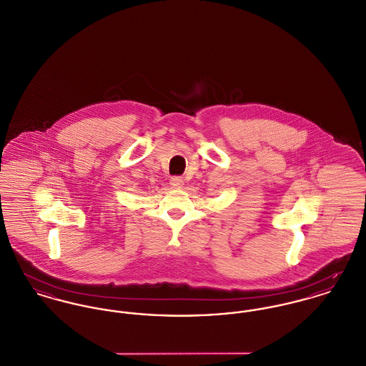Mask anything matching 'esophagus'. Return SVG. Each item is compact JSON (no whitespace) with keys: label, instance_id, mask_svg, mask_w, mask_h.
<instances>
[{"label":"esophagus","instance_id":"34e87169","mask_svg":"<svg viewBox=\"0 0 366 366\" xmlns=\"http://www.w3.org/2000/svg\"><path fill=\"white\" fill-rule=\"evenodd\" d=\"M183 184H184V182H183V179L179 177V176H173V177L170 179V186L174 187V189H180V187H183Z\"/></svg>","mask_w":366,"mask_h":366}]
</instances>
